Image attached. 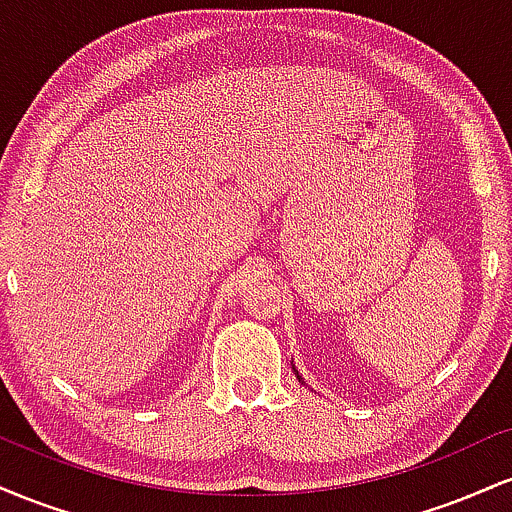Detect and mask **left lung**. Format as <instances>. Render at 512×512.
<instances>
[{
	"label": "left lung",
	"instance_id": "8db88e82",
	"mask_svg": "<svg viewBox=\"0 0 512 512\" xmlns=\"http://www.w3.org/2000/svg\"><path fill=\"white\" fill-rule=\"evenodd\" d=\"M293 370H296V368H293ZM296 378H298V380H301V383H303V378H301V375H298V370H296Z\"/></svg>",
	"mask_w": 512,
	"mask_h": 512
}]
</instances>
